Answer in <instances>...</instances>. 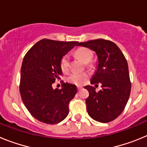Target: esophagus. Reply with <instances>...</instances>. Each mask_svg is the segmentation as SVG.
<instances>
[{"label": "esophagus", "instance_id": "obj_1", "mask_svg": "<svg viewBox=\"0 0 147 147\" xmlns=\"http://www.w3.org/2000/svg\"><path fill=\"white\" fill-rule=\"evenodd\" d=\"M77 89H78V90H79V91H80V90L82 89V87H77Z\"/></svg>", "mask_w": 147, "mask_h": 147}]
</instances>
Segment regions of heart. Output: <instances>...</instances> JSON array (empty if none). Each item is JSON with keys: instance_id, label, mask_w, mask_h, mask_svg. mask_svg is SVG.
<instances>
[{"instance_id": "obj_1", "label": "heart", "mask_w": 147, "mask_h": 147, "mask_svg": "<svg viewBox=\"0 0 147 147\" xmlns=\"http://www.w3.org/2000/svg\"><path fill=\"white\" fill-rule=\"evenodd\" d=\"M76 55L80 58L82 62L88 63L91 60L93 54L91 51L86 48H80L76 51ZM70 57L67 54H65L60 59V68L62 72H67L69 69ZM88 74L87 73H72L67 77V80L68 82L76 85H82L87 81Z\"/></svg>"}]
</instances>
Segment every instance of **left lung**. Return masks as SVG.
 Returning <instances> with one entry per match:
<instances>
[{
    "label": "left lung",
    "mask_w": 147,
    "mask_h": 147,
    "mask_svg": "<svg viewBox=\"0 0 147 147\" xmlns=\"http://www.w3.org/2000/svg\"><path fill=\"white\" fill-rule=\"evenodd\" d=\"M96 53V70L90 80L91 85L102 84V90L96 91L91 85L85 87L89 92L86 98L88 115L95 121L107 123L121 115L131 90L127 62L117 45L109 40L98 39L80 42Z\"/></svg>",
    "instance_id": "1"
}]
</instances>
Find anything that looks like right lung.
<instances>
[{"instance_id":"1","label":"right lung","mask_w":147,"mask_h":147,"mask_svg":"<svg viewBox=\"0 0 147 147\" xmlns=\"http://www.w3.org/2000/svg\"><path fill=\"white\" fill-rule=\"evenodd\" d=\"M79 42L43 39L34 45L23 58L20 92L31 115L43 123L55 124L68 115V105L77 93L75 85L62 83L60 90L52 84L62 74L60 59Z\"/></svg>"}]
</instances>
